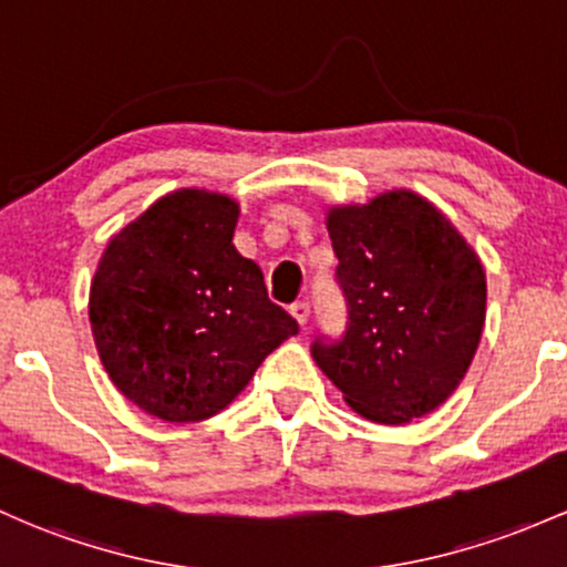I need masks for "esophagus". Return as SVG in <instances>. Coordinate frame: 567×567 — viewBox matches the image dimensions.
<instances>
[{"label": "esophagus", "mask_w": 567, "mask_h": 567, "mask_svg": "<svg viewBox=\"0 0 567 567\" xmlns=\"http://www.w3.org/2000/svg\"><path fill=\"white\" fill-rule=\"evenodd\" d=\"M290 315L296 317L298 326H307V320H309V303H307V301H296L293 307H290Z\"/></svg>", "instance_id": "obj_1"}]
</instances>
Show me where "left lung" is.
I'll list each match as a JSON object with an SVG mask.
<instances>
[{
  "instance_id": "8db88e82",
  "label": "left lung",
  "mask_w": 567,
  "mask_h": 567,
  "mask_svg": "<svg viewBox=\"0 0 567 567\" xmlns=\"http://www.w3.org/2000/svg\"><path fill=\"white\" fill-rule=\"evenodd\" d=\"M328 234L347 331L315 339L312 358L365 420L403 425L431 414L463 382L482 339V260L412 190L333 207Z\"/></svg>"
}]
</instances>
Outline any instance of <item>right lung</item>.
<instances>
[{
  "instance_id": "right-lung-1",
  "label": "right lung",
  "mask_w": 567,
  "mask_h": 567,
  "mask_svg": "<svg viewBox=\"0 0 567 567\" xmlns=\"http://www.w3.org/2000/svg\"><path fill=\"white\" fill-rule=\"evenodd\" d=\"M239 204L183 188L110 239L89 317L115 388L166 422L207 420L247 388L298 322L234 247Z\"/></svg>"
}]
</instances>
